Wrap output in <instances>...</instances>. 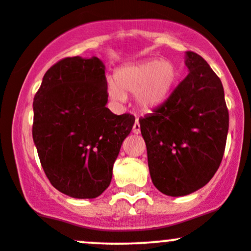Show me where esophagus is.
<instances>
[{"instance_id": "obj_1", "label": "esophagus", "mask_w": 251, "mask_h": 251, "mask_svg": "<svg viewBox=\"0 0 251 251\" xmlns=\"http://www.w3.org/2000/svg\"><path fill=\"white\" fill-rule=\"evenodd\" d=\"M132 132H133L134 134H139L140 133V124H139V120H138V119H135L133 127H132Z\"/></svg>"}]
</instances>
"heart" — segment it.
Segmentation results:
<instances>
[{"label": "heart", "mask_w": 251, "mask_h": 251, "mask_svg": "<svg viewBox=\"0 0 251 251\" xmlns=\"http://www.w3.org/2000/svg\"><path fill=\"white\" fill-rule=\"evenodd\" d=\"M176 80L177 71L171 62L151 59L118 70L116 81L107 82V92L116 101H124L125 93L135 94L140 107L151 109L168 99Z\"/></svg>", "instance_id": "heart-1"}]
</instances>
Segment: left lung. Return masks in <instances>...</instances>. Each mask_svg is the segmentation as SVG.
<instances>
[{
    "label": "left lung",
    "instance_id": "left-lung-1",
    "mask_svg": "<svg viewBox=\"0 0 251 251\" xmlns=\"http://www.w3.org/2000/svg\"><path fill=\"white\" fill-rule=\"evenodd\" d=\"M185 65V79L153 113L139 119L152 183L172 197L209 183L221 165L229 129L220 77L194 51H186Z\"/></svg>",
    "mask_w": 251,
    "mask_h": 251
}]
</instances>
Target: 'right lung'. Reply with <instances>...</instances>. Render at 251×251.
Returning a JSON list of instances; mask_svg holds the SVG:
<instances>
[{"label":"right lung","mask_w":251,"mask_h":251,"mask_svg":"<svg viewBox=\"0 0 251 251\" xmlns=\"http://www.w3.org/2000/svg\"><path fill=\"white\" fill-rule=\"evenodd\" d=\"M105 66L98 57H65L46 72L34 98L33 139L51 185L73 198L108 188L113 164L134 117L112 113Z\"/></svg>","instance_id":"1"}]
</instances>
